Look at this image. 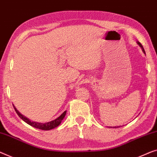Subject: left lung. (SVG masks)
<instances>
[{
	"label": "left lung",
	"instance_id": "obj_1",
	"mask_svg": "<svg viewBox=\"0 0 157 157\" xmlns=\"http://www.w3.org/2000/svg\"><path fill=\"white\" fill-rule=\"evenodd\" d=\"M137 44H138V45L140 46V47H141V48H142V51H143V53H144V54H145V51H144V49L143 48V46H142V45L140 43L139 41H137ZM119 127H120V126H119ZM119 127H117V128H119ZM111 128H112V127H111ZM113 128H116V127H113Z\"/></svg>",
	"mask_w": 157,
	"mask_h": 157
}]
</instances>
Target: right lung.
I'll return each mask as SVG.
<instances>
[{
  "instance_id": "obj_1",
  "label": "right lung",
  "mask_w": 157,
  "mask_h": 157,
  "mask_svg": "<svg viewBox=\"0 0 157 157\" xmlns=\"http://www.w3.org/2000/svg\"><path fill=\"white\" fill-rule=\"evenodd\" d=\"M13 107L15 110L16 113H17L19 117H20L22 121H24L25 123L29 124V125L32 126V127H34L35 128H38V129H40V130H50L56 127H58V126L60 124V123H61L63 119L64 118V117L65 116V114H66V111H65L59 117H58L57 118L55 119V120L49 121V122L45 123H38V122H34V121H30L29 118H27V117H25V116H23L22 114H21L20 112L17 111V109L15 108V106H13Z\"/></svg>"
}]
</instances>
